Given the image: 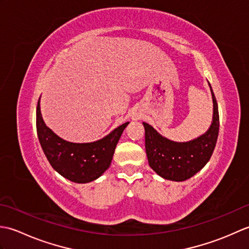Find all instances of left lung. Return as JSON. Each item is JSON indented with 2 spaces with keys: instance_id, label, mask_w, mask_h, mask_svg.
Instances as JSON below:
<instances>
[{
  "instance_id": "8db88e82",
  "label": "left lung",
  "mask_w": 249,
  "mask_h": 249,
  "mask_svg": "<svg viewBox=\"0 0 249 249\" xmlns=\"http://www.w3.org/2000/svg\"><path fill=\"white\" fill-rule=\"evenodd\" d=\"M213 120L210 128L188 142H174L160 135L147 123L145 130V151L150 167L158 176L170 181L182 182L202 169L212 156L219 131L218 106L212 87Z\"/></svg>"
}]
</instances>
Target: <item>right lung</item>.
<instances>
[{"mask_svg": "<svg viewBox=\"0 0 249 249\" xmlns=\"http://www.w3.org/2000/svg\"><path fill=\"white\" fill-rule=\"evenodd\" d=\"M39 99L36 109L37 136L52 168L75 183H89L98 178L109 168L115 146L129 122L116 127L100 140L89 143H72L60 138L47 127L41 116Z\"/></svg>", "mask_w": 249, "mask_h": 249, "instance_id": "obj_1", "label": "right lung"}]
</instances>
